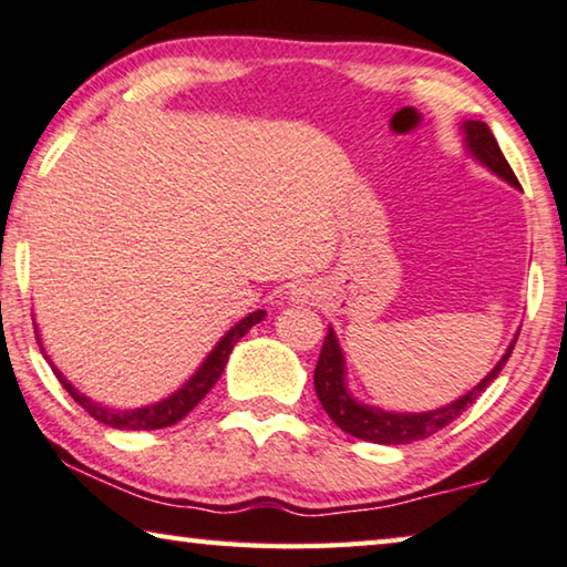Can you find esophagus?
<instances>
[{
  "instance_id": "obj_1",
  "label": "esophagus",
  "mask_w": 567,
  "mask_h": 567,
  "mask_svg": "<svg viewBox=\"0 0 567 567\" xmlns=\"http://www.w3.org/2000/svg\"><path fill=\"white\" fill-rule=\"evenodd\" d=\"M313 293H317V289H313L311 284L291 286V299L293 301H309V299H313Z\"/></svg>"
}]
</instances>
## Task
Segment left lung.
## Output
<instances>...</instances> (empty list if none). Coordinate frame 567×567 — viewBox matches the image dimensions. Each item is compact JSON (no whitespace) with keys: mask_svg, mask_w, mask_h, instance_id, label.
I'll use <instances>...</instances> for the list:
<instances>
[{"mask_svg":"<svg viewBox=\"0 0 567 567\" xmlns=\"http://www.w3.org/2000/svg\"><path fill=\"white\" fill-rule=\"evenodd\" d=\"M461 128H464L466 134L468 152H472L478 162L486 164L496 177L507 179L509 185L519 187L515 172H512L509 162L504 159V154L499 150V144H496L494 134L489 132V126H486L484 121H466ZM515 342L517 339H512L509 350L504 352L502 360L496 362V368L486 374L482 382H478L472 393L461 395L458 400H454V403L439 408V411L390 413V411H382V408L357 403V400L350 395V390H347V380H344V354L339 350V342L332 332V327H329V334L324 337V344H321L317 370H313V390H317V398L321 408L327 411V415L332 417L344 433H350L354 439H362V441L400 446V443L429 439V435L446 429L451 421H456V417L466 411V405H472L474 400L496 380V374L502 372L512 350H515Z\"/></svg>","mask_w":567,"mask_h":567,"instance_id":"8db88e82","label":"left lung"}]
</instances>
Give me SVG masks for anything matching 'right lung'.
Returning <instances> with one entry per match:
<instances>
[{"mask_svg": "<svg viewBox=\"0 0 567 567\" xmlns=\"http://www.w3.org/2000/svg\"><path fill=\"white\" fill-rule=\"evenodd\" d=\"M266 311H254L248 313L246 319H240L238 324H235L228 334H225L220 342L215 344V350L207 354V360L199 364L197 372L189 378L185 385H182L177 393H172L169 398L159 400V403L154 405H146V408H136V411H116V408H106L101 403H93L91 398H85L83 393H78V390L71 385L63 378V372H60L55 364H52L48 357L45 360L52 364V372H55V378L60 380V385H63L68 393H71V398L75 400L78 405L83 408L85 413H89L91 417H95L99 423H106L111 425V429H118V431H156V429H169V425H174L177 421H182L193 408L203 400L207 393H210L213 385L217 380H220V374L225 370V364H228V357L233 352L235 342H238L240 337H246V332L254 324H258V321H264ZM38 344L42 347L40 342V334H38ZM45 354V352H42Z\"/></svg>", "mask_w": 567, "mask_h": 567, "instance_id": "right-lung-1", "label": "right lung"}]
</instances>
